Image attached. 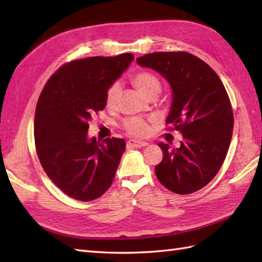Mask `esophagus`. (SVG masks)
<instances>
[{
	"instance_id": "1",
	"label": "esophagus",
	"mask_w": 262,
	"mask_h": 262,
	"mask_svg": "<svg viewBox=\"0 0 262 262\" xmlns=\"http://www.w3.org/2000/svg\"><path fill=\"white\" fill-rule=\"evenodd\" d=\"M127 145L129 147H135V148H140L144 147L147 145L146 142H141V141H136V140H129L127 142Z\"/></svg>"
}]
</instances>
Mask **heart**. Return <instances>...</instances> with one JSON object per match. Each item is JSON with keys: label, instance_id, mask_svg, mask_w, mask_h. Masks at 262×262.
Returning a JSON list of instances; mask_svg holds the SVG:
<instances>
[{"label": "heart", "instance_id": "heart-1", "mask_svg": "<svg viewBox=\"0 0 262 262\" xmlns=\"http://www.w3.org/2000/svg\"><path fill=\"white\" fill-rule=\"evenodd\" d=\"M133 82L136 85V88L140 90L146 98L152 96H158L161 91V82L157 75H154L151 72H140L137 73ZM121 83L116 81L111 84L107 93H105V104L108 108L114 109L119 103V100L121 97ZM124 128L132 135L135 136H145L149 132V125L147 120H145L142 117H132L124 121Z\"/></svg>", "mask_w": 262, "mask_h": 262}]
</instances>
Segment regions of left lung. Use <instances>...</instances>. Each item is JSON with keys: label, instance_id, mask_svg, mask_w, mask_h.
I'll use <instances>...</instances> for the list:
<instances>
[{"label": "left lung", "instance_id": "obj_1", "mask_svg": "<svg viewBox=\"0 0 262 262\" xmlns=\"http://www.w3.org/2000/svg\"><path fill=\"white\" fill-rule=\"evenodd\" d=\"M136 60L168 81L172 102L165 122L183 136L177 148L159 143L163 160L155 174L176 193L197 191L220 171L232 140L234 118L223 83L209 65L186 52L152 53Z\"/></svg>", "mask_w": 262, "mask_h": 262}]
</instances>
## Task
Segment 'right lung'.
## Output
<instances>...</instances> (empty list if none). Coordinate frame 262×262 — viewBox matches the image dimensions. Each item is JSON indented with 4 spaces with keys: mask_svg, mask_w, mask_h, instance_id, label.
<instances>
[{
    "mask_svg": "<svg viewBox=\"0 0 262 262\" xmlns=\"http://www.w3.org/2000/svg\"><path fill=\"white\" fill-rule=\"evenodd\" d=\"M134 59L132 54L88 57L63 65L46 83L35 115V143L41 166L68 196L90 202L114 181L126 143L88 136L92 116L105 107L108 88Z\"/></svg>",
    "mask_w": 262,
    "mask_h": 262,
    "instance_id": "1",
    "label": "right lung"
}]
</instances>
